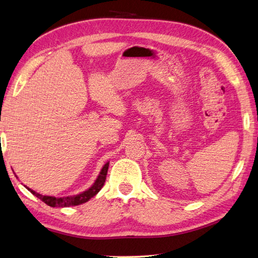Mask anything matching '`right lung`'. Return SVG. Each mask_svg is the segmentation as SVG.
I'll list each match as a JSON object with an SVG mask.
<instances>
[{
  "label": "right lung",
  "instance_id": "add662e5",
  "mask_svg": "<svg viewBox=\"0 0 258 258\" xmlns=\"http://www.w3.org/2000/svg\"><path fill=\"white\" fill-rule=\"evenodd\" d=\"M107 169H109V163H106L103 168L101 169L99 176L97 178V180L94 181V183L90 187L88 190L83 191V192L76 195V196H69V197H61V198H56V197H51V196H43L40 194L35 192L34 190L29 189L28 187H26V189H28V191L40 199L43 202H45L47 206H49L51 208H64V207H73V206H79L82 205V203H86L87 201H89L91 199L92 197H94L97 195L99 191L102 189V187L104 185L105 179H106V173H107Z\"/></svg>",
  "mask_w": 258,
  "mask_h": 258
}]
</instances>
